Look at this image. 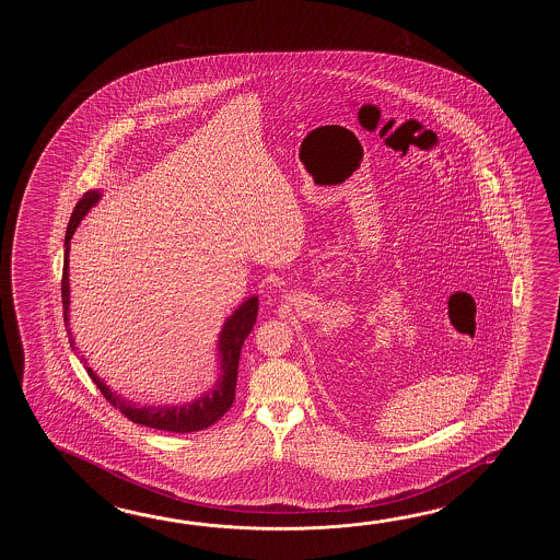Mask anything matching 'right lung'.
Returning a JSON list of instances; mask_svg holds the SVG:
<instances>
[{"instance_id": "right-lung-1", "label": "right lung", "mask_w": 560, "mask_h": 560, "mask_svg": "<svg viewBox=\"0 0 560 560\" xmlns=\"http://www.w3.org/2000/svg\"><path fill=\"white\" fill-rule=\"evenodd\" d=\"M100 191H85L84 198L75 203L70 224L66 230V250H63V275H61V304H63V322L66 330L70 336V346L72 350L75 342L72 338V328H70V278H68V268H70V240H72L75 228L84 220V215L90 212V208L100 200ZM258 316V298L252 296L240 304V308L234 310V314L224 322V328L218 338V358H220V378L215 381L214 388L196 398L194 402H186L182 406H136L130 400L121 398L118 393H114L106 382L102 381L94 370L85 366L90 378L100 393L104 394L109 405L118 408L124 417L155 430H166V432H196V430L208 429L220 418L224 417L228 408L234 402L236 396V381H238L240 350L244 346V340L254 328V322ZM84 360V358H82Z\"/></svg>"}]
</instances>
